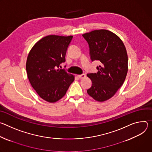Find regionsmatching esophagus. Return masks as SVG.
I'll return each instance as SVG.
<instances>
[{
    "label": "esophagus",
    "mask_w": 152,
    "mask_h": 152,
    "mask_svg": "<svg viewBox=\"0 0 152 152\" xmlns=\"http://www.w3.org/2000/svg\"><path fill=\"white\" fill-rule=\"evenodd\" d=\"M77 77L79 78H84L85 77H86V75L85 74H80V75H78Z\"/></svg>",
    "instance_id": "obj_1"
}]
</instances>
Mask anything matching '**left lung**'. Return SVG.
<instances>
[{
    "instance_id": "1",
    "label": "left lung",
    "mask_w": 152,
    "mask_h": 152,
    "mask_svg": "<svg viewBox=\"0 0 152 152\" xmlns=\"http://www.w3.org/2000/svg\"><path fill=\"white\" fill-rule=\"evenodd\" d=\"M89 48L91 60H98V72L89 73L92 85L88 94L98 102L112 97L126 79L128 57L122 40L114 33L106 29L95 30L83 34Z\"/></svg>"
}]
</instances>
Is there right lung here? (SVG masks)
<instances>
[{
    "label": "right lung",
    "instance_id": "right-lung-1",
    "mask_svg": "<svg viewBox=\"0 0 152 152\" xmlns=\"http://www.w3.org/2000/svg\"><path fill=\"white\" fill-rule=\"evenodd\" d=\"M73 36L50 35L42 38L28 54L26 69L31 86L49 103L63 98L74 80V75L60 69Z\"/></svg>",
    "mask_w": 152,
    "mask_h": 152
}]
</instances>
